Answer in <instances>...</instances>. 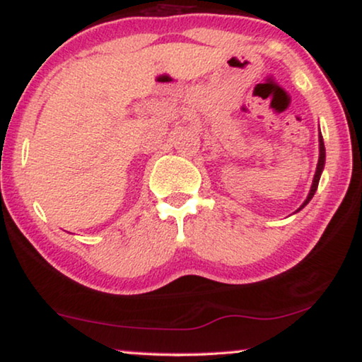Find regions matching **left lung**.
<instances>
[{"mask_svg":"<svg viewBox=\"0 0 362 362\" xmlns=\"http://www.w3.org/2000/svg\"><path fill=\"white\" fill-rule=\"evenodd\" d=\"M325 160H326V151H325V143H323V136H321L320 133V158H318V165H316V173H315V177H313V185H311V189L308 192V197H306L303 204H301L298 209H296V212L303 209V207L308 204V202L311 201V197L315 196L316 189H318V182H320V177H321V173H323V168H325Z\"/></svg>","mask_w":362,"mask_h":362,"instance_id":"1","label":"left lung"}]
</instances>
